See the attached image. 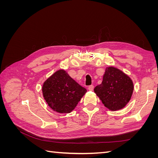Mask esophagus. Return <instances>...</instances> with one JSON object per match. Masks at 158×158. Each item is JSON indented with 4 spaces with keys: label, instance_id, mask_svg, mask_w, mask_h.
<instances>
[{
    "label": "esophagus",
    "instance_id": "obj_1",
    "mask_svg": "<svg viewBox=\"0 0 158 158\" xmlns=\"http://www.w3.org/2000/svg\"><path fill=\"white\" fill-rule=\"evenodd\" d=\"M94 86L93 85H89L88 89H89V91H93V90H94Z\"/></svg>",
    "mask_w": 158,
    "mask_h": 158
}]
</instances>
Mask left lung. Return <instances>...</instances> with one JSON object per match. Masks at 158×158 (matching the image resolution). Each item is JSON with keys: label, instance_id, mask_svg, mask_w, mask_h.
Listing matches in <instances>:
<instances>
[{"label": "left lung", "instance_id": "8db88e82", "mask_svg": "<svg viewBox=\"0 0 158 158\" xmlns=\"http://www.w3.org/2000/svg\"><path fill=\"white\" fill-rule=\"evenodd\" d=\"M133 90V82L128 75L113 66H109L106 69L102 84L94 88V92L107 108L117 111L129 102Z\"/></svg>", "mask_w": 158, "mask_h": 158}]
</instances>
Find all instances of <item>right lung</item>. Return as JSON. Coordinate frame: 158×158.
Wrapping results in <instances>:
<instances>
[{
  "label": "right lung",
  "instance_id": "1",
  "mask_svg": "<svg viewBox=\"0 0 158 158\" xmlns=\"http://www.w3.org/2000/svg\"><path fill=\"white\" fill-rule=\"evenodd\" d=\"M64 70H59L43 84V95L48 106L60 113H70L86 93Z\"/></svg>",
  "mask_w": 158,
  "mask_h": 158
}]
</instances>
